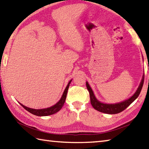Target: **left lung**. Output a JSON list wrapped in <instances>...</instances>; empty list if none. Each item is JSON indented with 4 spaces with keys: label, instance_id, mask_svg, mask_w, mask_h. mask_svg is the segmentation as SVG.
Returning <instances> with one entry per match:
<instances>
[{
    "label": "left lung",
    "instance_id": "1",
    "mask_svg": "<svg viewBox=\"0 0 149 149\" xmlns=\"http://www.w3.org/2000/svg\"><path fill=\"white\" fill-rule=\"evenodd\" d=\"M144 78L145 75H143L139 86L137 90L136 91L135 94L133 95L132 97H131L130 99L124 100V101L119 103H116V104H105V103H102L99 101V100L96 99L92 89L91 88L89 84H88L87 81L86 86L89 92L90 100L91 105L95 110L99 111L100 112L105 113V114H115L122 112V111L124 110L126 108L129 107V106L139 97V95L141 93V91L142 89L143 83H144Z\"/></svg>",
    "mask_w": 149,
    "mask_h": 149
}]
</instances>
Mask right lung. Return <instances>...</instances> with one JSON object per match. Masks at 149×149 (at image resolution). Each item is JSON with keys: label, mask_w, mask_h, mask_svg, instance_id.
Returning a JSON list of instances; mask_svg holds the SVG:
<instances>
[{"label": "right lung", "mask_w": 149, "mask_h": 149, "mask_svg": "<svg viewBox=\"0 0 149 149\" xmlns=\"http://www.w3.org/2000/svg\"><path fill=\"white\" fill-rule=\"evenodd\" d=\"M72 80H70L68 84L67 87H65V89L64 90V93H63V95L62 96L61 99L56 104H54V106H52L51 107L47 108H43V109H33V108H30L26 107L23 104H22L21 103H19L21 104L22 107H23L26 110L28 111L29 112L31 113V114H34L35 116H49V115H52L53 114H55L58 112V111L61 109L62 108L63 105H64L65 99H66V95H67V93H68V88L70 86V83H71Z\"/></svg>", "instance_id": "add662e5"}]
</instances>
